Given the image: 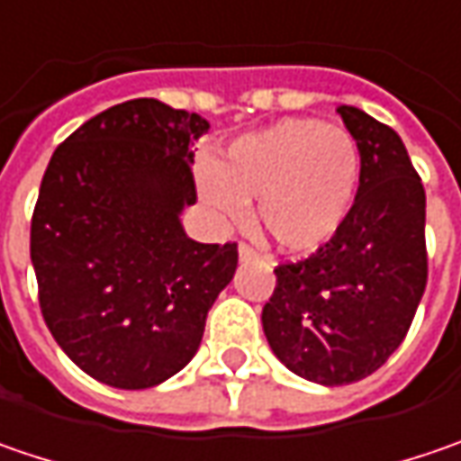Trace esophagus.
Wrapping results in <instances>:
<instances>
[{"instance_id":"1","label":"esophagus","mask_w":461,"mask_h":461,"mask_svg":"<svg viewBox=\"0 0 461 461\" xmlns=\"http://www.w3.org/2000/svg\"><path fill=\"white\" fill-rule=\"evenodd\" d=\"M258 252L252 250L250 245H240V260H255Z\"/></svg>"}]
</instances>
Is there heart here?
I'll return each mask as SVG.
<instances>
[{
	"label": "heart",
	"instance_id": "1",
	"mask_svg": "<svg viewBox=\"0 0 461 461\" xmlns=\"http://www.w3.org/2000/svg\"><path fill=\"white\" fill-rule=\"evenodd\" d=\"M361 185L353 136L312 118H286L240 136L227 159L198 165V188L219 216L242 221L258 198V224L278 250L307 255L348 219Z\"/></svg>",
	"mask_w": 461,
	"mask_h": 461
}]
</instances>
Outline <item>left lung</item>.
Returning a JSON list of instances; mask_svg holds the SVG:
<instances>
[{"mask_svg":"<svg viewBox=\"0 0 461 461\" xmlns=\"http://www.w3.org/2000/svg\"><path fill=\"white\" fill-rule=\"evenodd\" d=\"M361 151V185L328 245L276 266L263 332L294 374L340 387L379 369L411 330L429 281L426 191L402 139L338 108Z\"/></svg>","mask_w":461,"mask_h":461,"instance_id":"8db88e82","label":"left lung"}]
</instances>
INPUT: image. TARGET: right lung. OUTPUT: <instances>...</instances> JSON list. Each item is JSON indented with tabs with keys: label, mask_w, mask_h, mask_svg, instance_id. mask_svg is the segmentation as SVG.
I'll return each instance as SVG.
<instances>
[{
	"label": "right lung",
	"mask_w": 461,
	"mask_h": 461,
	"mask_svg": "<svg viewBox=\"0 0 461 461\" xmlns=\"http://www.w3.org/2000/svg\"><path fill=\"white\" fill-rule=\"evenodd\" d=\"M198 113L139 97L90 118L53 151L31 221L50 335L92 379L147 390L183 369L237 268V242L191 240Z\"/></svg>",
	"instance_id": "add662e5"
}]
</instances>
